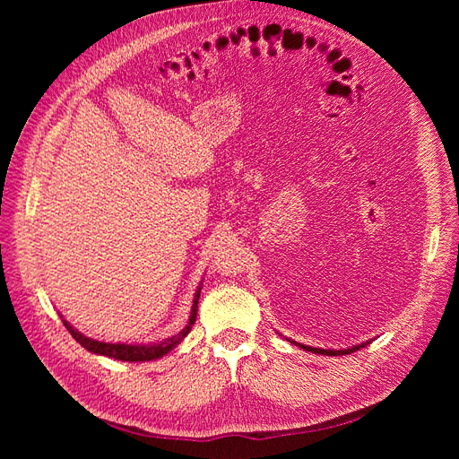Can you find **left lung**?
Segmentation results:
<instances>
[{"instance_id":"8db88e82","label":"left lung","mask_w":459,"mask_h":459,"mask_svg":"<svg viewBox=\"0 0 459 459\" xmlns=\"http://www.w3.org/2000/svg\"><path fill=\"white\" fill-rule=\"evenodd\" d=\"M289 341H290V339H289ZM290 342H295L297 346H300V349H304V351L314 352V354H324V356H342V354H351V352H356V351L364 349V346H368V344H369V341H366V342H359V344H354V346H351V349L331 351V349H314V346H308V344H300V342H297V341H290Z\"/></svg>"}]
</instances>
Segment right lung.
Returning <instances> with one entry per match:
<instances>
[{"label": "right lung", "mask_w": 459, "mask_h": 459, "mask_svg": "<svg viewBox=\"0 0 459 459\" xmlns=\"http://www.w3.org/2000/svg\"><path fill=\"white\" fill-rule=\"evenodd\" d=\"M201 285L195 290V297H193V307H191V312H189L187 325L182 331H179L178 335L169 337V339H162L159 342H137V344L103 342V341H95V339H90L86 335H82V333L78 329H74L71 324H68L66 319H63V324H65L66 331L71 333V335L76 339V342H80L91 354L122 359V362H151V359L162 358V356L169 354L170 351H174L176 346L187 337V333L191 331L193 324H195V319H197V304H199V297H201Z\"/></svg>", "instance_id": "obj_1"}]
</instances>
